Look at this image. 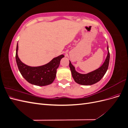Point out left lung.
<instances>
[{
	"mask_svg": "<svg viewBox=\"0 0 128 128\" xmlns=\"http://www.w3.org/2000/svg\"><path fill=\"white\" fill-rule=\"evenodd\" d=\"M107 50L108 54L106 59L102 66L96 70L86 74H82L76 72L75 67L73 66L71 62L69 61V67L72 72V76L77 83L83 85V86H90V85L97 83L102 78L107 70L110 62V54L109 50H108V46Z\"/></svg>",
	"mask_w": 128,
	"mask_h": 128,
	"instance_id": "left-lung-1",
	"label": "left lung"
}]
</instances>
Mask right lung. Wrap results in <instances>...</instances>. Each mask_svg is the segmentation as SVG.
<instances>
[{"label":"right lung","mask_w":128,"mask_h":128,"mask_svg":"<svg viewBox=\"0 0 128 128\" xmlns=\"http://www.w3.org/2000/svg\"><path fill=\"white\" fill-rule=\"evenodd\" d=\"M18 42L16 50V61L22 76L28 82L35 86H45L51 84L55 80L56 69L60 60L64 56L61 54L53 59L47 64L38 67H30L24 64L18 55Z\"/></svg>","instance_id":"add662e5"}]
</instances>
